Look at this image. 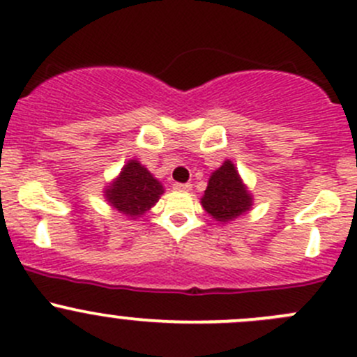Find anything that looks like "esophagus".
<instances>
[{
    "mask_svg": "<svg viewBox=\"0 0 357 357\" xmlns=\"http://www.w3.org/2000/svg\"><path fill=\"white\" fill-rule=\"evenodd\" d=\"M172 188L178 190V192H190V190H192V185H190V183H174Z\"/></svg>",
    "mask_w": 357,
    "mask_h": 357,
    "instance_id": "1",
    "label": "esophagus"
}]
</instances>
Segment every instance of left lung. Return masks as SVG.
Masks as SVG:
<instances>
[{
  "label": "left lung",
  "instance_id": "left-lung-1",
  "mask_svg": "<svg viewBox=\"0 0 357 357\" xmlns=\"http://www.w3.org/2000/svg\"><path fill=\"white\" fill-rule=\"evenodd\" d=\"M202 205L219 222L233 221L250 208V193L242 185L235 165L229 160L212 172Z\"/></svg>",
  "mask_w": 357,
  "mask_h": 357
}]
</instances>
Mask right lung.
Wrapping results in <instances>:
<instances>
[{
    "instance_id": "obj_1",
    "label": "right lung",
    "mask_w": 357,
    "mask_h": 357,
    "mask_svg": "<svg viewBox=\"0 0 357 357\" xmlns=\"http://www.w3.org/2000/svg\"><path fill=\"white\" fill-rule=\"evenodd\" d=\"M162 193L160 183L138 160H129L105 195L119 212L128 218H138L155 205Z\"/></svg>"
}]
</instances>
